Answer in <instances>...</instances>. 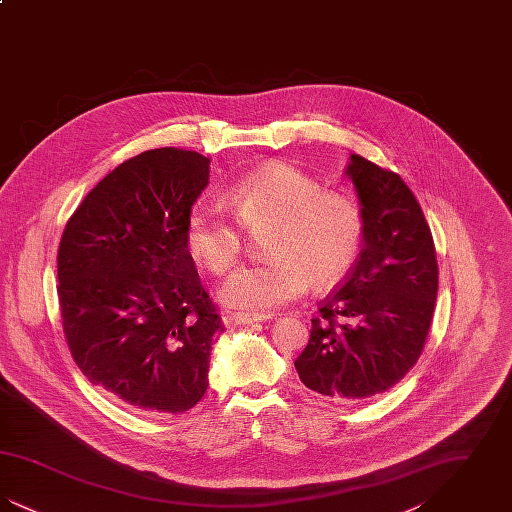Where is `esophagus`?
Segmentation results:
<instances>
[{"label":"esophagus","instance_id":"obj_1","mask_svg":"<svg viewBox=\"0 0 512 512\" xmlns=\"http://www.w3.org/2000/svg\"><path fill=\"white\" fill-rule=\"evenodd\" d=\"M226 318L232 320V322H238V324H253V322H263L267 320V315H251V313H226Z\"/></svg>","mask_w":512,"mask_h":512}]
</instances>
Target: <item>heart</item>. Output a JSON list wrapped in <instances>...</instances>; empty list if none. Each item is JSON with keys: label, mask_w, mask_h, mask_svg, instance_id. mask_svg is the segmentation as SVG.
Returning a JSON list of instances; mask_svg holds the SVG:
<instances>
[{"label": "heart", "mask_w": 512, "mask_h": 512, "mask_svg": "<svg viewBox=\"0 0 512 512\" xmlns=\"http://www.w3.org/2000/svg\"><path fill=\"white\" fill-rule=\"evenodd\" d=\"M230 219L219 205H195L186 240L195 259L215 274L234 267L245 236L261 234L267 255L261 263L236 270L222 299L251 315L272 313L315 282L332 286L357 263L365 242V217L347 195L322 190L317 178L292 165L276 163L244 176L228 192Z\"/></svg>", "instance_id": "1"}]
</instances>
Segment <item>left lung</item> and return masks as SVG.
Returning a JSON list of instances; mask_svg holds the SVG:
<instances>
[{
  "label": "left lung",
  "instance_id": "8db88e82",
  "mask_svg": "<svg viewBox=\"0 0 512 512\" xmlns=\"http://www.w3.org/2000/svg\"><path fill=\"white\" fill-rule=\"evenodd\" d=\"M365 242L340 288L318 305L295 359L309 390L353 403L393 388L418 361L438 295L430 226L399 174L351 155Z\"/></svg>",
  "mask_w": 512,
  "mask_h": 512
}]
</instances>
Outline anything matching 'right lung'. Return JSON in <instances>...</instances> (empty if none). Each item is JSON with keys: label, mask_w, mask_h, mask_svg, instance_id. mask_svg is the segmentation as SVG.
Segmentation results:
<instances>
[{"label": "right lung", "mask_w": 512, "mask_h": 512, "mask_svg": "<svg viewBox=\"0 0 512 512\" xmlns=\"http://www.w3.org/2000/svg\"><path fill=\"white\" fill-rule=\"evenodd\" d=\"M209 159L161 147L82 199L57 251L65 340L82 374L142 414H178L207 391L222 320L188 251Z\"/></svg>", "instance_id": "add662e5"}]
</instances>
